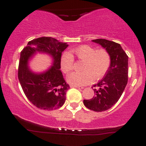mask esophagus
<instances>
[{
    "label": "esophagus",
    "instance_id": "obj_1",
    "mask_svg": "<svg viewBox=\"0 0 146 146\" xmlns=\"http://www.w3.org/2000/svg\"><path fill=\"white\" fill-rule=\"evenodd\" d=\"M71 88H79V89H82L83 88V87L79 86H75V85H71Z\"/></svg>",
    "mask_w": 146,
    "mask_h": 146
}]
</instances>
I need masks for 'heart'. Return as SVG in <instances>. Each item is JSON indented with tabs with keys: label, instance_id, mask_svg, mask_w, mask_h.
<instances>
[{
	"label": "heart",
	"instance_id": "1",
	"mask_svg": "<svg viewBox=\"0 0 146 146\" xmlns=\"http://www.w3.org/2000/svg\"><path fill=\"white\" fill-rule=\"evenodd\" d=\"M69 53H64L60 57V68L63 73H68L73 69L75 56L83 61L81 72H73L68 75L67 81L75 86H84L90 82L93 78L97 80L102 78L108 71L111 63L109 52L105 48L97 49L90 45H81L73 48Z\"/></svg>",
	"mask_w": 146,
	"mask_h": 146
}]
</instances>
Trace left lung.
<instances>
[{
  "label": "left lung",
  "mask_w": 146,
  "mask_h": 146,
  "mask_svg": "<svg viewBox=\"0 0 146 146\" xmlns=\"http://www.w3.org/2000/svg\"><path fill=\"white\" fill-rule=\"evenodd\" d=\"M93 42L109 52L111 63L104 78L93 86L95 96L84 100V104L93 111L102 112L115 104L125 89L128 78V56L121 45L115 42L106 39H96Z\"/></svg>",
  "instance_id": "8db88e82"
}]
</instances>
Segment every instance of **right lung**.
Returning a JSON list of instances; mask_svg holds the SVG:
<instances>
[{
    "mask_svg": "<svg viewBox=\"0 0 146 146\" xmlns=\"http://www.w3.org/2000/svg\"><path fill=\"white\" fill-rule=\"evenodd\" d=\"M51 37H41L29 41L22 50L18 77L25 95L31 103L41 110H56L64 104L70 88L60 71V60L67 46ZM37 52L51 54L53 66L42 74H34L28 68V61Z\"/></svg>",
    "mask_w": 146,
    "mask_h": 146,
    "instance_id": "add662e5",
    "label": "right lung"
}]
</instances>
